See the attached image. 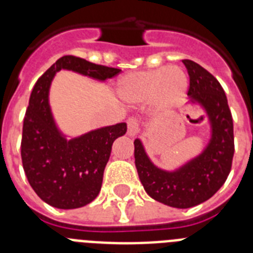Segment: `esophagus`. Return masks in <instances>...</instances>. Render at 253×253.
I'll return each mask as SVG.
<instances>
[{"label":"esophagus","mask_w":253,"mask_h":253,"mask_svg":"<svg viewBox=\"0 0 253 253\" xmlns=\"http://www.w3.org/2000/svg\"><path fill=\"white\" fill-rule=\"evenodd\" d=\"M126 123H128V135L135 137L139 131V122L135 118H129Z\"/></svg>","instance_id":"34e87169"}]
</instances>
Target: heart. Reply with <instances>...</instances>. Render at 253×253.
<instances>
[{
	"mask_svg": "<svg viewBox=\"0 0 253 253\" xmlns=\"http://www.w3.org/2000/svg\"><path fill=\"white\" fill-rule=\"evenodd\" d=\"M189 78L177 66L137 71L124 75L116 84V93L128 104H142L148 100L154 113H167L186 97Z\"/></svg>",
	"mask_w": 253,
	"mask_h": 253,
	"instance_id": "b5f03b06",
	"label": "heart"
}]
</instances>
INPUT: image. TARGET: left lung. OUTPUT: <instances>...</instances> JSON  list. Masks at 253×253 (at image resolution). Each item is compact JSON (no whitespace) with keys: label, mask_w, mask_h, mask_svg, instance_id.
<instances>
[{"label":"left lung","mask_w":253,"mask_h":253,"mask_svg":"<svg viewBox=\"0 0 253 253\" xmlns=\"http://www.w3.org/2000/svg\"><path fill=\"white\" fill-rule=\"evenodd\" d=\"M182 63L190 77V102H200L211 125L207 148L172 172L154 166L139 139L134 140V158L140 182L152 199L186 209L207 202L223 186L232 169L234 135L227 96L218 80L193 60L184 59Z\"/></svg>","instance_id":"8db88e82"}]
</instances>
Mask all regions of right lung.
<instances>
[{"label":"right lung","instance_id":"add662e5","mask_svg":"<svg viewBox=\"0 0 253 253\" xmlns=\"http://www.w3.org/2000/svg\"><path fill=\"white\" fill-rule=\"evenodd\" d=\"M60 69L99 81L119 75L122 69L64 55L38 80L31 91L21 138L25 175L46 204L58 209H76L90 204L99 195L113 143L126 133V124L119 123L67 140L58 130L48 102L50 82Z\"/></svg>","mask_w":253,"mask_h":253}]
</instances>
